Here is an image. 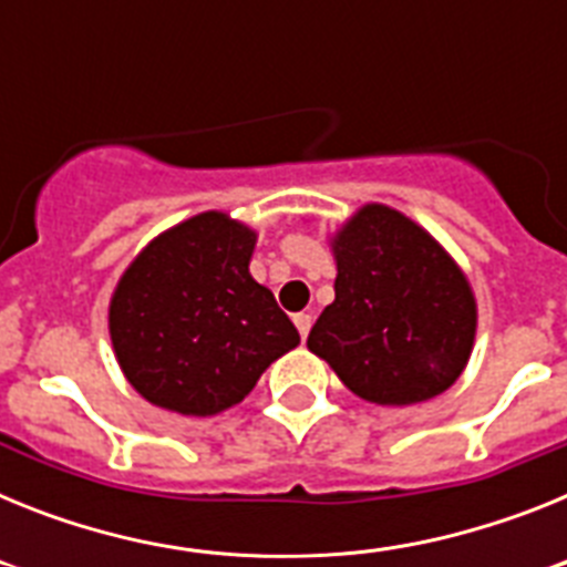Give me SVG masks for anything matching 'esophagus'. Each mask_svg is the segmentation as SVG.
I'll list each match as a JSON object with an SVG mask.
<instances>
[{
    "label": "esophagus",
    "instance_id": "obj_1",
    "mask_svg": "<svg viewBox=\"0 0 567 567\" xmlns=\"http://www.w3.org/2000/svg\"><path fill=\"white\" fill-rule=\"evenodd\" d=\"M295 327H298V332H300V338L307 340V334H309V329H312V315H307V312H298L295 315Z\"/></svg>",
    "mask_w": 567,
    "mask_h": 567
}]
</instances>
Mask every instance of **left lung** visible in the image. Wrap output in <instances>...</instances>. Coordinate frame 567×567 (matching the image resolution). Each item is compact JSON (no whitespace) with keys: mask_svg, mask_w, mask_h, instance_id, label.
Segmentation results:
<instances>
[{"mask_svg":"<svg viewBox=\"0 0 567 567\" xmlns=\"http://www.w3.org/2000/svg\"><path fill=\"white\" fill-rule=\"evenodd\" d=\"M334 300L309 332L349 392L378 405L443 394L468 365L477 300L432 233L385 204H363L329 238Z\"/></svg>","mask_w":567,"mask_h":567,"instance_id":"left-lung-1","label":"left lung"}]
</instances>
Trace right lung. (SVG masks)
<instances>
[{"mask_svg": "<svg viewBox=\"0 0 567 567\" xmlns=\"http://www.w3.org/2000/svg\"><path fill=\"white\" fill-rule=\"evenodd\" d=\"M258 233L209 209L155 235L115 284L107 327L124 378L147 403L213 417L300 343L249 275Z\"/></svg>", "mask_w": 567, "mask_h": 567, "instance_id": "right-lung-1", "label": "right lung"}]
</instances>
